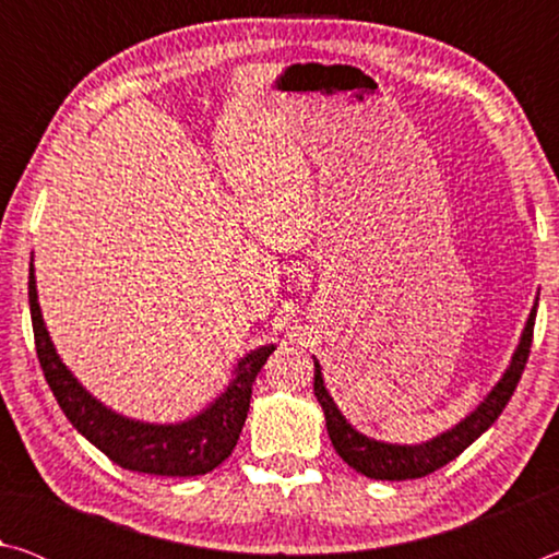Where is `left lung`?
I'll return each mask as SVG.
<instances>
[{"mask_svg": "<svg viewBox=\"0 0 559 559\" xmlns=\"http://www.w3.org/2000/svg\"><path fill=\"white\" fill-rule=\"evenodd\" d=\"M537 316V298L535 306L530 310L527 323L520 335V343L515 347L513 357H510L508 370L500 377L498 384L488 392V396L473 409L466 419H461L456 427L439 433L429 441L421 443H386L377 441L359 433L353 424H349L343 412L337 409L333 396L325 390L323 372H320V362L316 359V377H313V390L320 406L325 414V427L328 437L333 441L337 456L343 459L347 466H353L357 473H362L367 478L374 480H409L429 476L441 466H447L449 461L459 456L461 451H466L480 433L493 427V421L506 409V404L513 396L515 386L523 377L530 345H533V328Z\"/></svg>", "mask_w": 559, "mask_h": 559, "instance_id": "obj_1", "label": "left lung"}]
</instances>
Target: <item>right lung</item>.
Returning <instances> with one entry per match:
<instances>
[{
    "label": "right lung",
    "mask_w": 559,
    "mask_h": 559,
    "mask_svg": "<svg viewBox=\"0 0 559 559\" xmlns=\"http://www.w3.org/2000/svg\"><path fill=\"white\" fill-rule=\"evenodd\" d=\"M29 308L36 355H39V365L56 402L75 431L83 433L112 463L135 473L187 478L204 476L231 456L246 414H249L251 384L257 382V374L276 345L257 347L241 357L234 367L229 386L192 419L179 424H150L108 409L61 362L49 330L44 325L34 263L29 269Z\"/></svg>",
    "instance_id": "right-lung-1"
}]
</instances>
